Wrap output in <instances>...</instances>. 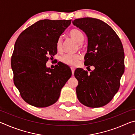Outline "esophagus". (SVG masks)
I'll return each instance as SVG.
<instances>
[{"label":"esophagus","mask_w":135,"mask_h":135,"mask_svg":"<svg viewBox=\"0 0 135 135\" xmlns=\"http://www.w3.org/2000/svg\"><path fill=\"white\" fill-rule=\"evenodd\" d=\"M71 71H72V74H73V75H74L75 68H74V67H71Z\"/></svg>","instance_id":"1"}]
</instances>
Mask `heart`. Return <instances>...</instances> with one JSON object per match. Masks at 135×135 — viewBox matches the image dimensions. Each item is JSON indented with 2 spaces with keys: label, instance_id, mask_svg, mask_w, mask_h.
Wrapping results in <instances>:
<instances>
[{
  "label": "heart",
  "instance_id": "obj_1",
  "mask_svg": "<svg viewBox=\"0 0 135 135\" xmlns=\"http://www.w3.org/2000/svg\"><path fill=\"white\" fill-rule=\"evenodd\" d=\"M69 35L70 37L73 38L77 43H78L79 45L83 43L84 40V35L78 29H73L69 32ZM62 38H59L57 40L56 47L58 51H60L62 49ZM81 58V55L80 54H65L63 55L61 58L62 62L66 65L70 66H75L80 59Z\"/></svg>",
  "mask_w": 135,
  "mask_h": 135
}]
</instances>
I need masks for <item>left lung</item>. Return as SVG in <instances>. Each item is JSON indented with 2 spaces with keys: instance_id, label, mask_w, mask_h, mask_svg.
Segmentation results:
<instances>
[{
  "instance_id": "obj_1",
  "label": "left lung",
  "mask_w": 135,
  "mask_h": 135,
  "mask_svg": "<svg viewBox=\"0 0 135 135\" xmlns=\"http://www.w3.org/2000/svg\"><path fill=\"white\" fill-rule=\"evenodd\" d=\"M72 22L88 37L84 65L95 67L90 73L81 68L75 71L74 76L79 81L77 98L86 107H103L118 92L124 71L122 42L114 30L100 20L87 17L74 20Z\"/></svg>"
}]
</instances>
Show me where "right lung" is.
Instances as JSON below:
<instances>
[{
	"mask_svg": "<svg viewBox=\"0 0 135 135\" xmlns=\"http://www.w3.org/2000/svg\"><path fill=\"white\" fill-rule=\"evenodd\" d=\"M71 20H40L24 30L15 43L11 67L13 82L25 101L39 108L59 99L61 89L71 76L70 68L58 63L47 68L49 57L57 54V40Z\"/></svg>",
	"mask_w": 135,
	"mask_h": 135,
	"instance_id": "right-lung-1",
	"label": "right lung"
}]
</instances>
